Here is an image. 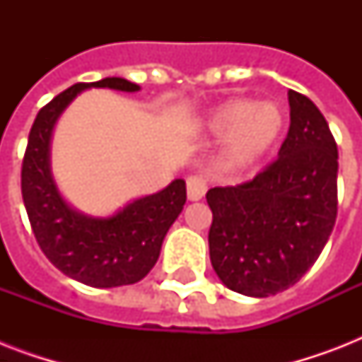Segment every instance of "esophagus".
Here are the masks:
<instances>
[{
  "mask_svg": "<svg viewBox=\"0 0 362 362\" xmlns=\"http://www.w3.org/2000/svg\"><path fill=\"white\" fill-rule=\"evenodd\" d=\"M186 189L189 201H199L206 193V182L201 176H189L186 180Z\"/></svg>",
  "mask_w": 362,
  "mask_h": 362,
  "instance_id": "34e87169",
  "label": "esophagus"
}]
</instances>
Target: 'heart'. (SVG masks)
<instances>
[{"instance_id": "b5f03b06", "label": "heart", "mask_w": 362, "mask_h": 362, "mask_svg": "<svg viewBox=\"0 0 362 362\" xmlns=\"http://www.w3.org/2000/svg\"><path fill=\"white\" fill-rule=\"evenodd\" d=\"M210 133L227 136V167L240 169L263 158L284 129V115L274 103L253 105L246 99H231L210 112Z\"/></svg>"}]
</instances>
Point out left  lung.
I'll return each mask as SVG.
<instances>
[{
	"instance_id": "left-lung-1",
	"label": "left lung",
	"mask_w": 362,
	"mask_h": 362,
	"mask_svg": "<svg viewBox=\"0 0 362 362\" xmlns=\"http://www.w3.org/2000/svg\"><path fill=\"white\" fill-rule=\"evenodd\" d=\"M289 131L278 158L252 180L212 187L210 261L233 291L270 297L320 257L338 212V150L325 116L289 90Z\"/></svg>"
}]
</instances>
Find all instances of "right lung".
<instances>
[{
	"mask_svg": "<svg viewBox=\"0 0 362 362\" xmlns=\"http://www.w3.org/2000/svg\"><path fill=\"white\" fill-rule=\"evenodd\" d=\"M136 92L125 78L78 82L39 110L22 159V199L31 231L48 261L73 280L92 287L129 286L142 280L159 257L161 242L186 203V182H170L159 193L136 199L107 220L69 209L48 167V144L58 116L86 88Z\"/></svg>",
	"mask_w": 362,
	"mask_h": 362,
	"instance_id": "right-lung-1",
	"label": "right lung"
}]
</instances>
